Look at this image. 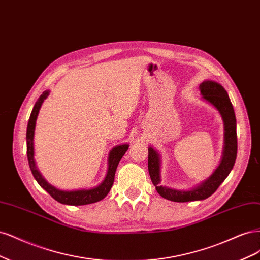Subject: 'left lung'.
Wrapping results in <instances>:
<instances>
[{
    "mask_svg": "<svg viewBox=\"0 0 260 260\" xmlns=\"http://www.w3.org/2000/svg\"><path fill=\"white\" fill-rule=\"evenodd\" d=\"M204 102L211 104L221 115L224 128L222 156L219 165L208 178L188 190L175 189L161 185V155L153 147L148 148V170L157 193L173 202L202 201L211 197L228 177L236 163L238 152L237 120L230 98L221 84L213 80H205L200 84Z\"/></svg>",
    "mask_w": 260,
    "mask_h": 260,
    "instance_id": "1",
    "label": "left lung"
}]
</instances>
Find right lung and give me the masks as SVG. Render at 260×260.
<instances>
[{
	"label": "right lung",
	"mask_w": 260,
	"mask_h": 260,
	"mask_svg": "<svg viewBox=\"0 0 260 260\" xmlns=\"http://www.w3.org/2000/svg\"><path fill=\"white\" fill-rule=\"evenodd\" d=\"M48 95H49V90H44L43 94L39 97L35 107L32 109V112L28 122L27 155H28V162H29L32 175L35 176V178L38 181L39 185L45 191H47L48 193L52 196V198H54L57 201V202L66 204V205H73V206L96 203L98 201L103 200L109 193V191H110L114 181L116 167H118L122 156L125 154V152L127 151L129 145L122 144L119 146H115L114 148H112L111 151L109 152L107 175L104 181L102 183H99L98 186L90 189H78V190L57 189L56 187H54L53 185H51V183L46 181V179L42 176V174L40 173L39 169L37 167L36 160H35V144H33L39 111L42 104H43L44 100L48 97Z\"/></svg>",
	"instance_id": "1"
}]
</instances>
